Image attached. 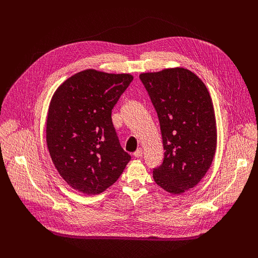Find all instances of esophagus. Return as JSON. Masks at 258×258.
I'll return each mask as SVG.
<instances>
[{
	"label": "esophagus",
	"mask_w": 258,
	"mask_h": 258,
	"mask_svg": "<svg viewBox=\"0 0 258 258\" xmlns=\"http://www.w3.org/2000/svg\"><path fill=\"white\" fill-rule=\"evenodd\" d=\"M141 156H142V150H141V148H138V150L134 153V157L140 158Z\"/></svg>",
	"instance_id": "obj_1"
}]
</instances>
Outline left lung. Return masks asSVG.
Wrapping results in <instances>:
<instances>
[{
  "label": "left lung",
  "mask_w": 258,
  "mask_h": 258,
  "mask_svg": "<svg viewBox=\"0 0 258 258\" xmlns=\"http://www.w3.org/2000/svg\"><path fill=\"white\" fill-rule=\"evenodd\" d=\"M139 77L157 111L165 150L154 180L167 192L181 195L204 178L215 155L218 134L209 91L194 72L179 67Z\"/></svg>",
  "instance_id": "left-lung-1"
}]
</instances>
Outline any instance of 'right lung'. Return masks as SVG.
Segmentation results:
<instances>
[{"instance_id": "right-lung-1", "label": "right lung", "mask_w": 258, "mask_h": 258, "mask_svg": "<svg viewBox=\"0 0 258 258\" xmlns=\"http://www.w3.org/2000/svg\"><path fill=\"white\" fill-rule=\"evenodd\" d=\"M133 78L87 69L64 80L53 94L47 146L60 177L79 192H103L131 160L119 143L112 110Z\"/></svg>"}]
</instances>
